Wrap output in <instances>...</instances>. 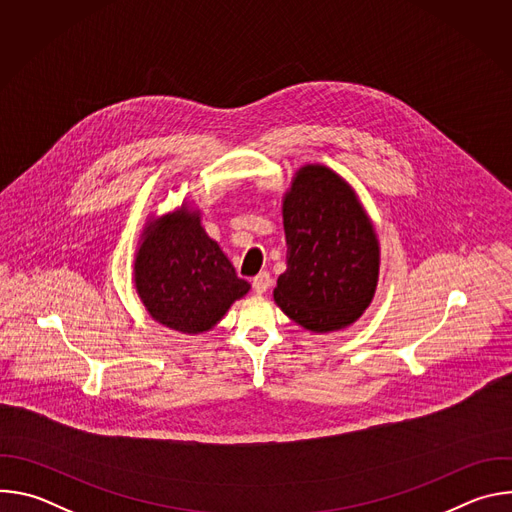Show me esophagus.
Returning <instances> with one entry per match:
<instances>
[{
	"label": "esophagus",
	"mask_w": 512,
	"mask_h": 512,
	"mask_svg": "<svg viewBox=\"0 0 512 512\" xmlns=\"http://www.w3.org/2000/svg\"><path fill=\"white\" fill-rule=\"evenodd\" d=\"M269 285H271V275L267 271H261L253 277V289L257 291V294H265Z\"/></svg>",
	"instance_id": "obj_1"
}]
</instances>
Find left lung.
Returning a JSON list of instances; mask_svg holds the SVG:
<instances>
[{"label": "left lung", "instance_id": "obj_1", "mask_svg": "<svg viewBox=\"0 0 512 512\" xmlns=\"http://www.w3.org/2000/svg\"><path fill=\"white\" fill-rule=\"evenodd\" d=\"M283 229L277 306L312 332L358 320L375 296L379 243L352 188L324 166L302 168L283 200Z\"/></svg>", "mask_w": 512, "mask_h": 512}]
</instances>
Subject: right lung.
<instances>
[{"label": "right lung", "instance_id": "right-lung-1", "mask_svg": "<svg viewBox=\"0 0 512 512\" xmlns=\"http://www.w3.org/2000/svg\"><path fill=\"white\" fill-rule=\"evenodd\" d=\"M135 287L154 320L198 334L221 320L251 285L204 233L198 214L182 210L145 231L135 257Z\"/></svg>", "mask_w": 512, "mask_h": 512}]
</instances>
